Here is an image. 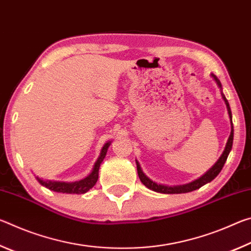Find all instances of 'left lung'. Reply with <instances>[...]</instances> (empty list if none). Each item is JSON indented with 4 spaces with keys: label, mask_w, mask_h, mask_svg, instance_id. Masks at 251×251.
<instances>
[{
    "label": "left lung",
    "mask_w": 251,
    "mask_h": 251,
    "mask_svg": "<svg viewBox=\"0 0 251 251\" xmlns=\"http://www.w3.org/2000/svg\"><path fill=\"white\" fill-rule=\"evenodd\" d=\"M214 79L216 80V83L218 84V86L222 88V84H220L219 79L216 77V76L212 74L211 75ZM222 96L225 100V103H226L227 106V110H228V114H229V117H230V123H231V133L230 136H229L228 138V142H227V145L226 148H225V151L223 152V155L220 156V158L218 159L217 163H216L214 166H212L209 171H208L205 175L201 176V178H198L197 180H195L193 182H189V184L187 185H181V186H165V185H158L157 182L151 180L150 178H148L145 174L143 173V171L141 169V166H139L138 161L136 160V165H137V173H138V177L141 181L143 182L144 185H145L147 188H150L151 190H154V192L157 193H161V194H184V193H189V192H193V190H196L198 188H201V186H203L207 182L211 181L214 178L218 175V174L222 172V169L224 167L225 163H226L227 160V157L229 155V152L231 151V147H232V141H233V126H232V116H231V110H230V106H229V103L226 97L222 93Z\"/></svg>",
    "instance_id": "8db88e82"
}]
</instances>
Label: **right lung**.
I'll list each match as a JSON object with an SVG mask.
<instances>
[{
    "label": "right lung",
    "instance_id": "right-lung-1",
    "mask_svg": "<svg viewBox=\"0 0 251 251\" xmlns=\"http://www.w3.org/2000/svg\"><path fill=\"white\" fill-rule=\"evenodd\" d=\"M110 145V143H106L104 147L101 148L100 155L99 157V159L95 163V166L93 168V172L91 173V175H88L86 178L79 180V181H75V182H64V181H50V180H43L41 178L36 177V179L39 180L41 185L45 186L46 188H49L50 190H54V192L57 193H66V194H84L90 190L91 188L94 187L96 184L97 179H99V171H100V165L101 164V161L105 158L106 152H107L108 147Z\"/></svg>",
    "mask_w": 251,
    "mask_h": 251
}]
</instances>
